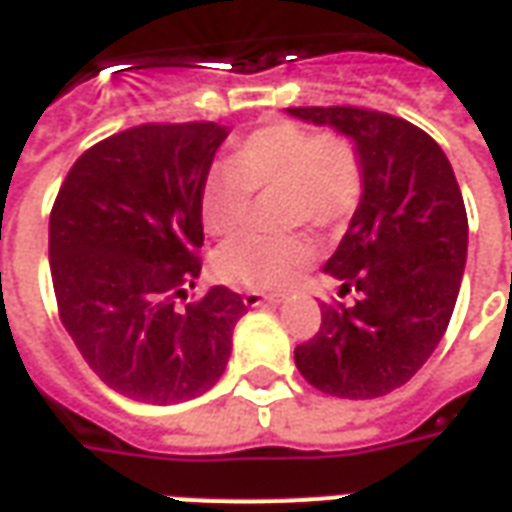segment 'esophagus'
Returning <instances> with one entry per match:
<instances>
[{"label": "esophagus", "mask_w": 512, "mask_h": 512, "mask_svg": "<svg viewBox=\"0 0 512 512\" xmlns=\"http://www.w3.org/2000/svg\"><path fill=\"white\" fill-rule=\"evenodd\" d=\"M246 307H279L282 304V296H266V293H246L244 296Z\"/></svg>", "instance_id": "obj_1"}]
</instances>
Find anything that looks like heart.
Segmentation results:
<instances>
[{
	"label": "heart",
	"mask_w": 512,
	"mask_h": 512,
	"mask_svg": "<svg viewBox=\"0 0 512 512\" xmlns=\"http://www.w3.org/2000/svg\"><path fill=\"white\" fill-rule=\"evenodd\" d=\"M282 189V222L340 227L359 208L365 169L351 142L323 136L299 123H271L235 145L230 164L208 172L200 216L211 235H233L249 219L252 191ZM315 257L304 235H241L216 249L213 274L233 288L288 290Z\"/></svg>",
	"instance_id": "1"
}]
</instances>
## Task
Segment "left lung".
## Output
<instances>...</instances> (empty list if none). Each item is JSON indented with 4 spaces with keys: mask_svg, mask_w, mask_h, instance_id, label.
<instances>
[{
    "mask_svg": "<svg viewBox=\"0 0 512 512\" xmlns=\"http://www.w3.org/2000/svg\"><path fill=\"white\" fill-rule=\"evenodd\" d=\"M290 115L348 136L365 191L323 271L356 290L354 307H321L296 367L326 395L367 400L414 378L447 332L466 268L469 222L450 161L422 128L356 106Z\"/></svg>",
    "mask_w": 512,
    "mask_h": 512,
    "instance_id": "8db88e82",
    "label": "left lung"
}]
</instances>
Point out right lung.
Returning <instances> with one entry per match:
<instances>
[{"label":"right lung","mask_w":512,"mask_h":512,"mask_svg":"<svg viewBox=\"0 0 512 512\" xmlns=\"http://www.w3.org/2000/svg\"><path fill=\"white\" fill-rule=\"evenodd\" d=\"M219 123H147L79 156L49 219L62 326L120 395L172 406L222 378L244 299L224 285L178 307L200 277V191Z\"/></svg>","instance_id":"right-lung-1"}]
</instances>
